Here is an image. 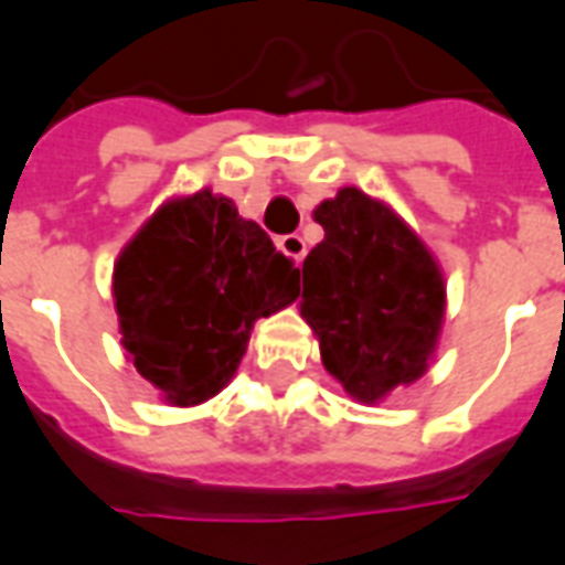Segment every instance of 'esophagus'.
Masks as SVG:
<instances>
[{
	"mask_svg": "<svg viewBox=\"0 0 565 565\" xmlns=\"http://www.w3.org/2000/svg\"><path fill=\"white\" fill-rule=\"evenodd\" d=\"M278 248H281L287 257H294L296 263H302L305 250H308L305 248V239L299 236V233H287V236H281V239H278Z\"/></svg>",
	"mask_w": 565,
	"mask_h": 565,
	"instance_id": "esophagus-1",
	"label": "esophagus"
}]
</instances>
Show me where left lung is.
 <instances>
[{
	"instance_id": "left-lung-1",
	"label": "left lung",
	"mask_w": 565,
	"mask_h": 565,
	"mask_svg": "<svg viewBox=\"0 0 565 565\" xmlns=\"http://www.w3.org/2000/svg\"><path fill=\"white\" fill-rule=\"evenodd\" d=\"M323 242L302 263V317L326 371L359 401L425 374L443 323V275L411 227L359 188L315 212Z\"/></svg>"
}]
</instances>
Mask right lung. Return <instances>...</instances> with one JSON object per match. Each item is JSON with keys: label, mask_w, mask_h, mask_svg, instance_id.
<instances>
[{"label": "right lung", "mask_w": 565, "mask_h": 565, "mask_svg": "<svg viewBox=\"0 0 565 565\" xmlns=\"http://www.w3.org/2000/svg\"><path fill=\"white\" fill-rule=\"evenodd\" d=\"M299 296V269L233 200L167 203L119 254L113 299L134 367L170 404H200L236 374L250 326Z\"/></svg>", "instance_id": "obj_1"}]
</instances>
